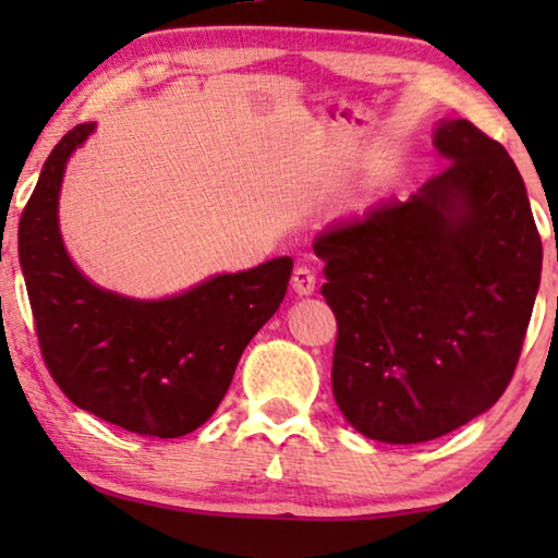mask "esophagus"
I'll list each match as a JSON object with an SVG mask.
<instances>
[{"instance_id":"esophagus-1","label":"esophagus","mask_w":558,"mask_h":558,"mask_svg":"<svg viewBox=\"0 0 558 558\" xmlns=\"http://www.w3.org/2000/svg\"><path fill=\"white\" fill-rule=\"evenodd\" d=\"M315 284H317V277H315V269L307 264H296L294 266V274H292V287L296 294H312L315 292Z\"/></svg>"}]
</instances>
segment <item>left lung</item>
<instances>
[{"label":"left lung","mask_w":558,"mask_h":558,"mask_svg":"<svg viewBox=\"0 0 558 558\" xmlns=\"http://www.w3.org/2000/svg\"><path fill=\"white\" fill-rule=\"evenodd\" d=\"M434 144L449 167L416 195L315 241L338 319L335 401L388 445L445 437L500 399L541 281V235L502 144L468 119Z\"/></svg>","instance_id":"obj_1"}]
</instances>
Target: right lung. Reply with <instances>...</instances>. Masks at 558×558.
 Instances as JSON below:
<instances>
[{
  "instance_id": "1",
  "label": "right lung",
  "mask_w": 558,
  "mask_h": 558,
  "mask_svg": "<svg viewBox=\"0 0 558 558\" xmlns=\"http://www.w3.org/2000/svg\"><path fill=\"white\" fill-rule=\"evenodd\" d=\"M90 132L94 124H78L56 144L20 218V264L43 361L75 407L144 437H182L223 401L243 348L284 300L292 258L220 274L159 302L94 287L58 231L65 162Z\"/></svg>"
}]
</instances>
